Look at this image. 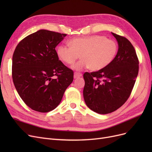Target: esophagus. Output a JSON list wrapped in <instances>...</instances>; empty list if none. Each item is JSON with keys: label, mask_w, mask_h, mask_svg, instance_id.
I'll return each mask as SVG.
<instances>
[{"label": "esophagus", "mask_w": 152, "mask_h": 152, "mask_svg": "<svg viewBox=\"0 0 152 152\" xmlns=\"http://www.w3.org/2000/svg\"><path fill=\"white\" fill-rule=\"evenodd\" d=\"M82 75V74L81 73L79 72H75L74 73V79H77V78H79L80 77H81Z\"/></svg>", "instance_id": "34e87169"}]
</instances>
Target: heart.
<instances>
[{
	"label": "heart",
	"instance_id": "heart-1",
	"mask_svg": "<svg viewBox=\"0 0 152 152\" xmlns=\"http://www.w3.org/2000/svg\"><path fill=\"white\" fill-rule=\"evenodd\" d=\"M69 45H59L56 53L59 59L67 65L74 64L77 70L90 68L97 71L107 66L115 57L118 46L114 40L103 35H91L76 37L69 41Z\"/></svg>",
	"mask_w": 152,
	"mask_h": 152
}]
</instances>
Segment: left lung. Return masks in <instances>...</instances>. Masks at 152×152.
<instances>
[{"instance_id": "left-lung-1", "label": "left lung", "mask_w": 152, "mask_h": 152, "mask_svg": "<svg viewBox=\"0 0 152 152\" xmlns=\"http://www.w3.org/2000/svg\"><path fill=\"white\" fill-rule=\"evenodd\" d=\"M112 34L118 45L116 56L102 70L84 74L86 104L99 114L112 113L126 103L139 71L138 58L130 41L123 36Z\"/></svg>"}]
</instances>
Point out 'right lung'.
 Masks as SVG:
<instances>
[{
	"instance_id": "obj_1",
	"label": "right lung",
	"mask_w": 152,
	"mask_h": 152,
	"mask_svg": "<svg viewBox=\"0 0 152 152\" xmlns=\"http://www.w3.org/2000/svg\"><path fill=\"white\" fill-rule=\"evenodd\" d=\"M66 34L40 30L17 45L12 61L14 85L24 103L46 113L60 103L73 72L59 60L55 49Z\"/></svg>"
}]
</instances>
